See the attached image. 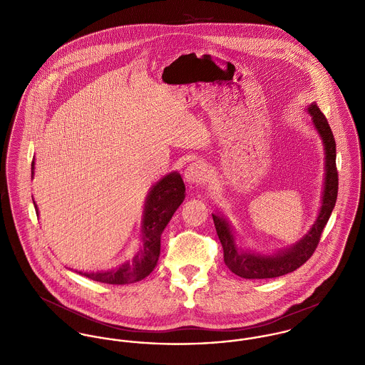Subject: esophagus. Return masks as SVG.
I'll return each instance as SVG.
<instances>
[{
    "label": "esophagus",
    "mask_w": 365,
    "mask_h": 365,
    "mask_svg": "<svg viewBox=\"0 0 365 365\" xmlns=\"http://www.w3.org/2000/svg\"><path fill=\"white\" fill-rule=\"evenodd\" d=\"M184 178L188 184H201L204 182L207 178H208V170L207 167L197 161V163H192L190 164L187 168H185V173H184Z\"/></svg>",
    "instance_id": "1"
}]
</instances>
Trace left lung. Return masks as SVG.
I'll use <instances>...</instances> for the list:
<instances>
[{
	"label": "left lung",
	"instance_id": "1",
	"mask_svg": "<svg viewBox=\"0 0 365 365\" xmlns=\"http://www.w3.org/2000/svg\"><path fill=\"white\" fill-rule=\"evenodd\" d=\"M307 112L312 118L313 128L319 133L324 150V181L322 202L317 217L308 233L289 247L277 250L274 253H260L239 246L236 243L235 230L227 217L223 216L220 212L212 213L216 233L223 247L225 264L232 272L242 278H275L292 272L302 264H305L316 250L320 235L336 205L339 190V177L336 168V142L327 119L324 118L316 103L308 105Z\"/></svg>",
	"mask_w": 365,
	"mask_h": 365
}]
</instances>
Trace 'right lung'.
I'll return each instance as SVG.
<instances>
[{
    "instance_id": "add662e5",
    "label": "right lung",
    "mask_w": 365,
    "mask_h": 365,
    "mask_svg": "<svg viewBox=\"0 0 365 365\" xmlns=\"http://www.w3.org/2000/svg\"><path fill=\"white\" fill-rule=\"evenodd\" d=\"M35 174V161H32V177ZM185 198V185L180 175V173L173 171L163 178H160L156 184L152 185L148 192L142 227H140V239L142 245L132 260L125 261L115 268L97 272H83L76 271L90 279L123 285L138 282L146 278L155 268L160 257V237L168 222L171 220L174 212L182 204ZM36 209V215H39L38 205L34 201Z\"/></svg>"
}]
</instances>
